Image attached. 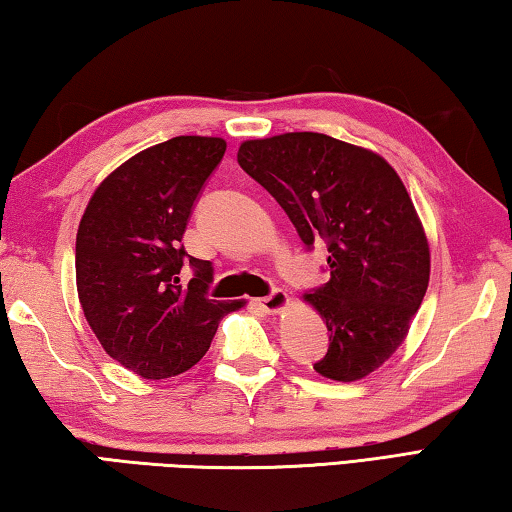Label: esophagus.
<instances>
[{
	"label": "esophagus",
	"instance_id": "1",
	"mask_svg": "<svg viewBox=\"0 0 512 512\" xmlns=\"http://www.w3.org/2000/svg\"><path fill=\"white\" fill-rule=\"evenodd\" d=\"M257 305L262 307L266 314H280V311L289 307V296L282 289H275L271 296L257 300Z\"/></svg>",
	"mask_w": 512,
	"mask_h": 512
}]
</instances>
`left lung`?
Listing matches in <instances>:
<instances>
[{"label": "left lung", "mask_w": 512, "mask_h": 512, "mask_svg": "<svg viewBox=\"0 0 512 512\" xmlns=\"http://www.w3.org/2000/svg\"><path fill=\"white\" fill-rule=\"evenodd\" d=\"M237 160L307 248L327 244L329 282L305 293L329 332L314 370L334 381L370 375L400 348L429 287V241L397 171L323 133L248 140Z\"/></svg>", "instance_id": "left-lung-1"}]
</instances>
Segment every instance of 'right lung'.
<instances>
[{
	"mask_svg": "<svg viewBox=\"0 0 512 512\" xmlns=\"http://www.w3.org/2000/svg\"><path fill=\"white\" fill-rule=\"evenodd\" d=\"M225 153L221 137L180 135L144 149L94 189L76 232V291L101 348L144 379L203 359L219 320L244 307L210 300L212 264L189 257L187 219ZM185 261L195 268L179 284Z\"/></svg>",
	"mask_w": 512,
	"mask_h": 512,
	"instance_id": "obj_1",
	"label": "right lung"
}]
</instances>
